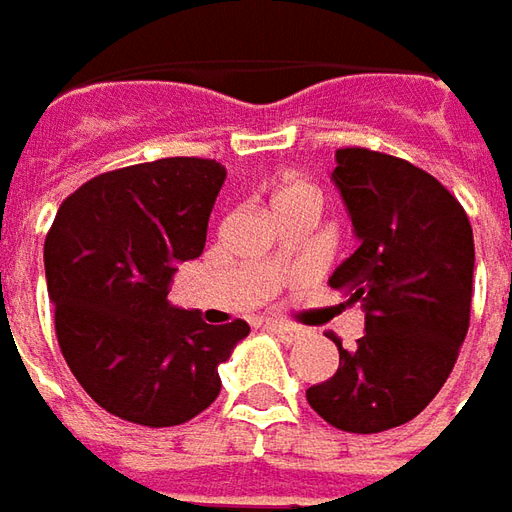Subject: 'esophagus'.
<instances>
[{"mask_svg":"<svg viewBox=\"0 0 512 512\" xmlns=\"http://www.w3.org/2000/svg\"><path fill=\"white\" fill-rule=\"evenodd\" d=\"M270 332H273L276 338H281L284 344H296V341L304 338V329L293 327V324H281V321H273V324H270Z\"/></svg>","mask_w":512,"mask_h":512,"instance_id":"obj_1","label":"esophagus"}]
</instances>
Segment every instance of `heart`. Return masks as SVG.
<instances>
[{
	"label": "heart",
	"instance_id": "heart-1",
	"mask_svg": "<svg viewBox=\"0 0 512 512\" xmlns=\"http://www.w3.org/2000/svg\"><path fill=\"white\" fill-rule=\"evenodd\" d=\"M293 200H315V191H312V185L301 183V180H287V183L281 185L279 191H276V200L273 205H281V202H293Z\"/></svg>",
	"mask_w": 512,
	"mask_h": 512
}]
</instances>
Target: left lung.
Here are the masks:
<instances>
[{
	"label": "left lung",
	"instance_id": "8db88e82",
	"mask_svg": "<svg viewBox=\"0 0 512 512\" xmlns=\"http://www.w3.org/2000/svg\"><path fill=\"white\" fill-rule=\"evenodd\" d=\"M332 183L358 250L329 287L366 310V332L338 346V372L307 389L329 425L377 434L414 420L454 369L468 335L473 231L465 208L423 168L392 154L338 149Z\"/></svg>",
	"mask_w": 512,
	"mask_h": 512
}]
</instances>
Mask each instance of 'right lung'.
Wrapping results in <instances>:
<instances>
[{
	"label": "right lung",
	"instance_id": "1",
	"mask_svg": "<svg viewBox=\"0 0 512 512\" xmlns=\"http://www.w3.org/2000/svg\"><path fill=\"white\" fill-rule=\"evenodd\" d=\"M222 183L225 168L202 157L106 171L61 202L44 239L61 355L120 420L188 423L214 403L219 363L248 338L239 318L214 327L166 298L177 262L205 248Z\"/></svg>",
	"mask_w": 512,
	"mask_h": 512
}]
</instances>
